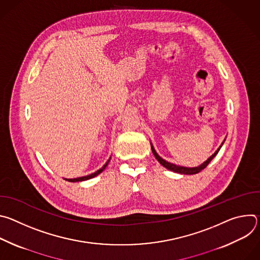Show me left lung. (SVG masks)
<instances>
[{"mask_svg": "<svg viewBox=\"0 0 260 260\" xmlns=\"http://www.w3.org/2000/svg\"><path fill=\"white\" fill-rule=\"evenodd\" d=\"M221 146H222V144H221ZM221 146L219 147V149H218L208 160H206L203 165H201L200 167H197V168H185V167H180V166H176V165H173V164H171V162H168V161H166L165 159H162V158L155 152L153 146H151V149H152V152H153L155 158H156V159L159 161V164H160L161 166H164L166 169L171 170V171H173V172H175V173H180V174H184V175H193V174H198V173H200L201 171H203V170L210 164V161L216 156V154H217L218 151L220 150Z\"/></svg>", "mask_w": 260, "mask_h": 260, "instance_id": "obj_1", "label": "left lung"}]
</instances>
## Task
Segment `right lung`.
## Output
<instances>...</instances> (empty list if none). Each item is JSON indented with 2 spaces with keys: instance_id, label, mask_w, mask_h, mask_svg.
I'll use <instances>...</instances> for the list:
<instances>
[{
  "instance_id": "add662e5",
  "label": "right lung",
  "mask_w": 260,
  "mask_h": 260,
  "mask_svg": "<svg viewBox=\"0 0 260 260\" xmlns=\"http://www.w3.org/2000/svg\"><path fill=\"white\" fill-rule=\"evenodd\" d=\"M110 160V159H109ZM109 160H108V162H109ZM108 162L102 168V169H100L99 171H96V172H94L93 174H90V175H88V176H85V177H80V178H75V179H67L69 182H79V181H85V180H88V179H91V178H93V177H95V176H98L99 174H101L104 170H105V168L107 167V165H108Z\"/></svg>"
}]
</instances>
